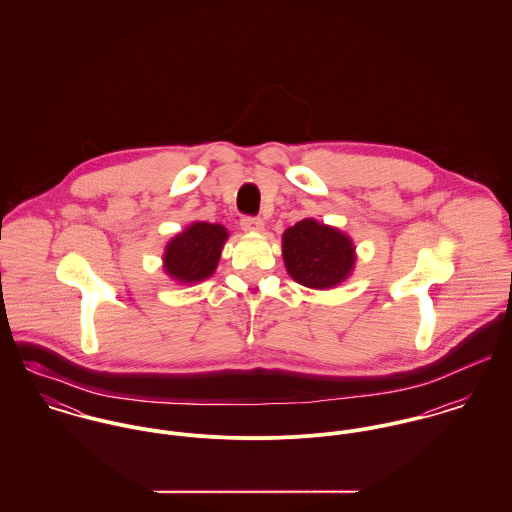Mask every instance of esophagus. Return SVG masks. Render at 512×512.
Masks as SVG:
<instances>
[{"label":"esophagus","instance_id":"esophagus-1","mask_svg":"<svg viewBox=\"0 0 512 512\" xmlns=\"http://www.w3.org/2000/svg\"><path fill=\"white\" fill-rule=\"evenodd\" d=\"M240 226L246 232H262L264 230V220L256 219V217H242Z\"/></svg>","mask_w":512,"mask_h":512}]
</instances>
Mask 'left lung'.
<instances>
[{
	"label": "left lung",
	"instance_id": "obj_1",
	"mask_svg": "<svg viewBox=\"0 0 512 512\" xmlns=\"http://www.w3.org/2000/svg\"><path fill=\"white\" fill-rule=\"evenodd\" d=\"M282 256L288 274L311 290H329L345 282L355 268V244L341 230L303 219L284 232Z\"/></svg>",
	"mask_w": 512,
	"mask_h": 512
}]
</instances>
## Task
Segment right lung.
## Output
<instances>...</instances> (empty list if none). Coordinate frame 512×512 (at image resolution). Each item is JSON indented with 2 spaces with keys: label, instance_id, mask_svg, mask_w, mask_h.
Here are the masks:
<instances>
[{
  "label": "right lung",
  "instance_id": "1",
  "mask_svg": "<svg viewBox=\"0 0 512 512\" xmlns=\"http://www.w3.org/2000/svg\"><path fill=\"white\" fill-rule=\"evenodd\" d=\"M226 238L228 232L222 224L193 222L165 246L163 270L179 284L207 280L219 266Z\"/></svg>",
  "mask_w": 512,
  "mask_h": 512
}]
</instances>
